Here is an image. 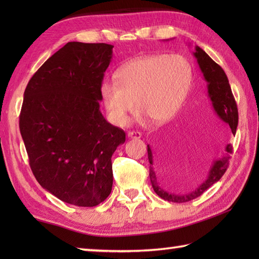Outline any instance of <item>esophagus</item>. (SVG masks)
<instances>
[{"mask_svg": "<svg viewBox=\"0 0 259 259\" xmlns=\"http://www.w3.org/2000/svg\"><path fill=\"white\" fill-rule=\"evenodd\" d=\"M128 138H130V139H140L141 134L139 133V131H129Z\"/></svg>", "mask_w": 259, "mask_h": 259, "instance_id": "34e87169", "label": "esophagus"}]
</instances>
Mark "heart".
Listing matches in <instances>:
<instances>
[{"label": "heart", "instance_id": "b5f03b06", "mask_svg": "<svg viewBox=\"0 0 259 259\" xmlns=\"http://www.w3.org/2000/svg\"><path fill=\"white\" fill-rule=\"evenodd\" d=\"M104 81L100 96L110 120L124 125L135 102L152 122H163L178 111L188 95L192 68L180 54H152L133 60Z\"/></svg>", "mask_w": 259, "mask_h": 259}]
</instances>
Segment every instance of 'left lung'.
I'll use <instances>...</instances> for the list:
<instances>
[{
	"instance_id": "1",
	"label": "left lung",
	"mask_w": 259,
	"mask_h": 259,
	"mask_svg": "<svg viewBox=\"0 0 259 259\" xmlns=\"http://www.w3.org/2000/svg\"><path fill=\"white\" fill-rule=\"evenodd\" d=\"M194 56L199 64L203 78L208 83V97L210 99L214 112L223 121L229 124L233 135H235L238 124V109L226 73L221 65L214 62L201 48L196 47ZM226 152L224 157L213 161L209 170L208 178L198 188L189 194L180 195L175 192L174 185L178 175L185 169V158L163 149H159L153 153L148 145V159L150 163L149 177L153 190L162 199L171 202H187L196 199L209 187L216 184L226 172L229 166L230 153L233 152L232 145H227Z\"/></svg>"
}]
</instances>
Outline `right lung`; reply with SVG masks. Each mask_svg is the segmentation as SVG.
<instances>
[{
	"label": "right lung",
	"mask_w": 259,
	"mask_h": 259,
	"mask_svg": "<svg viewBox=\"0 0 259 259\" xmlns=\"http://www.w3.org/2000/svg\"><path fill=\"white\" fill-rule=\"evenodd\" d=\"M111 45L68 42L33 74L20 133L37 183L60 200L95 207L112 189L111 157L122 129L100 112V87Z\"/></svg>",
	"instance_id": "1"
}]
</instances>
